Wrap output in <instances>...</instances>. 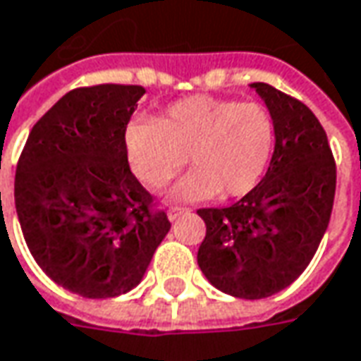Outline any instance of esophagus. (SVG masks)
<instances>
[{"instance_id": "obj_1", "label": "esophagus", "mask_w": 361, "mask_h": 361, "mask_svg": "<svg viewBox=\"0 0 361 361\" xmlns=\"http://www.w3.org/2000/svg\"><path fill=\"white\" fill-rule=\"evenodd\" d=\"M185 213H189V209H183V207H172V209L168 211V219H170V221H176L178 216L185 215Z\"/></svg>"}]
</instances>
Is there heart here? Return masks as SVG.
<instances>
[{
    "label": "heart",
    "instance_id": "obj_1",
    "mask_svg": "<svg viewBox=\"0 0 361 361\" xmlns=\"http://www.w3.org/2000/svg\"><path fill=\"white\" fill-rule=\"evenodd\" d=\"M276 140L274 119L258 103L193 95L152 123L128 128L130 166L150 188H164L185 159L193 170L168 193L172 201L240 197L256 188Z\"/></svg>",
    "mask_w": 361,
    "mask_h": 361
}]
</instances>
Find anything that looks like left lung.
Instances as JSON below:
<instances>
[{
    "label": "left lung",
    "instance_id": "obj_1",
    "mask_svg": "<svg viewBox=\"0 0 361 361\" xmlns=\"http://www.w3.org/2000/svg\"><path fill=\"white\" fill-rule=\"evenodd\" d=\"M250 87L274 119V154L266 176L240 201L199 209L207 234L197 264L219 291L264 299L291 286L319 248L334 203L336 164L305 103L264 82Z\"/></svg>",
    "mask_w": 361,
    "mask_h": 361
}]
</instances>
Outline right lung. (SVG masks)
Listing matches in <instances>:
<instances>
[{
  "label": "right lung",
  "instance_id": "add662e5",
  "mask_svg": "<svg viewBox=\"0 0 361 361\" xmlns=\"http://www.w3.org/2000/svg\"><path fill=\"white\" fill-rule=\"evenodd\" d=\"M142 85L102 84L60 97L32 127L15 172V209L32 258L72 293L130 291L170 231L133 176L127 130Z\"/></svg>",
  "mask_w": 361,
  "mask_h": 361
}]
</instances>
